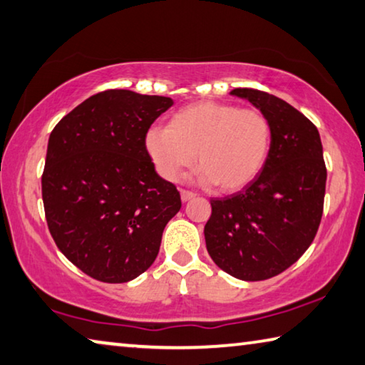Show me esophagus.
Here are the masks:
<instances>
[{"instance_id": "obj_1", "label": "esophagus", "mask_w": 365, "mask_h": 365, "mask_svg": "<svg viewBox=\"0 0 365 365\" xmlns=\"http://www.w3.org/2000/svg\"><path fill=\"white\" fill-rule=\"evenodd\" d=\"M194 197H195L194 192H190V190H186V189H181V200H182V202L192 200Z\"/></svg>"}]
</instances>
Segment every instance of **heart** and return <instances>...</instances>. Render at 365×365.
<instances>
[{"mask_svg":"<svg viewBox=\"0 0 365 365\" xmlns=\"http://www.w3.org/2000/svg\"><path fill=\"white\" fill-rule=\"evenodd\" d=\"M272 128L258 108L195 102L173 113L168 126H150L144 149L160 176L176 182L194 160L199 179L237 192L258 178L269 158Z\"/></svg>","mask_w":365,"mask_h":365,"instance_id":"obj_1","label":"heart"}]
</instances>
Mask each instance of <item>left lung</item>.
I'll return each instance as SVG.
<instances>
[{
  "instance_id": "1",
  "label": "left lung",
  "mask_w": 365,
  "mask_h": 365,
  "mask_svg": "<svg viewBox=\"0 0 365 365\" xmlns=\"http://www.w3.org/2000/svg\"><path fill=\"white\" fill-rule=\"evenodd\" d=\"M231 94L266 115L272 145L255 181L231 197L210 200L212 216L203 234L216 266L257 282L284 272L312 244L327 168L317 128L289 102L252 88H235Z\"/></svg>"
}]
</instances>
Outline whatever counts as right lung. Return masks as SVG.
<instances>
[{
  "mask_svg": "<svg viewBox=\"0 0 365 365\" xmlns=\"http://www.w3.org/2000/svg\"><path fill=\"white\" fill-rule=\"evenodd\" d=\"M171 98L108 89L88 98L51 131L41 176L56 245L89 277L136 279L155 261L181 208L175 184L155 171L144 136Z\"/></svg>",
  "mask_w": 365,
  "mask_h": 365,
  "instance_id": "obj_1",
  "label": "right lung"
}]
</instances>
